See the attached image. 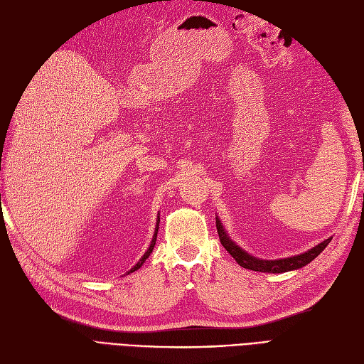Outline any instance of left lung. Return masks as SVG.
<instances>
[{
    "instance_id": "obj_1",
    "label": "left lung",
    "mask_w": 364,
    "mask_h": 364,
    "mask_svg": "<svg viewBox=\"0 0 364 364\" xmlns=\"http://www.w3.org/2000/svg\"><path fill=\"white\" fill-rule=\"evenodd\" d=\"M215 225H217V232L220 243L223 245V247L234 257V259L240 264L241 267L249 269V270H255V272H262V273H284V272H290V270H297L304 266H306L308 262H311L317 255H321V252L329 245L331 238H326L322 241L321 245L314 246L313 249L306 250L305 253H301V255L290 257V258H284V259H273V261H266V259H258L255 257L249 255L247 252H245L241 247H238L232 240H230L225 229L220 223V220L215 218Z\"/></svg>"
}]
</instances>
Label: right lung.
I'll list each match as a JSON object with an SVG mask.
<instances>
[{
	"label": "right lung",
	"mask_w": 364,
	"mask_h": 364,
	"mask_svg": "<svg viewBox=\"0 0 364 364\" xmlns=\"http://www.w3.org/2000/svg\"><path fill=\"white\" fill-rule=\"evenodd\" d=\"M159 225V217H158V223H156V229H155V235H153V240H151V245H150V247L147 249V252L144 253V257H142L139 261H138V264H136V266L134 267V269H130V272H127V273H132V272H135V270H138L141 266H142V264H144V261L150 257V253H151V250H153V247H155V243H156V235H158V226Z\"/></svg>",
	"instance_id": "right-lung-1"
}]
</instances>
